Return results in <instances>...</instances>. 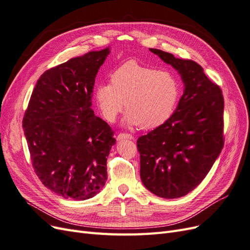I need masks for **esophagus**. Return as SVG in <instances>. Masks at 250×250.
Returning a JSON list of instances; mask_svg holds the SVG:
<instances>
[{"mask_svg":"<svg viewBox=\"0 0 250 250\" xmlns=\"http://www.w3.org/2000/svg\"><path fill=\"white\" fill-rule=\"evenodd\" d=\"M117 139L118 140H123V139H134V136L131 135V134H125V133H120L118 136H117Z\"/></svg>","mask_w":250,"mask_h":250,"instance_id":"esophagus-1","label":"esophagus"}]
</instances>
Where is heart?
Wrapping results in <instances>:
<instances>
[{"instance_id": "1", "label": "heart", "mask_w": 250, "mask_h": 250, "mask_svg": "<svg viewBox=\"0 0 250 250\" xmlns=\"http://www.w3.org/2000/svg\"><path fill=\"white\" fill-rule=\"evenodd\" d=\"M180 98L179 80L170 71L157 70L130 60L111 75V84H99L94 99L104 118L114 123L126 110L125 124L152 128L171 116Z\"/></svg>"}]
</instances>
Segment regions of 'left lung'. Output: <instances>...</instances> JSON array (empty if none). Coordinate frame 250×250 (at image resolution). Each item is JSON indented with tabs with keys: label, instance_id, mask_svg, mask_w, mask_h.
<instances>
[{
	"label": "left lung",
	"instance_id": "left-lung-1",
	"mask_svg": "<svg viewBox=\"0 0 250 250\" xmlns=\"http://www.w3.org/2000/svg\"><path fill=\"white\" fill-rule=\"evenodd\" d=\"M179 71L185 85L174 113L137 140L144 186L163 198H179L203 182L223 147L224 100L198 63L149 49Z\"/></svg>",
	"mask_w": 250,
	"mask_h": 250
}]
</instances>
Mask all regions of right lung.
Wrapping results in <instances>:
<instances>
[{
  "instance_id": "add662e5",
  "label": "right lung",
  "mask_w": 250,
  "mask_h": 250,
  "mask_svg": "<svg viewBox=\"0 0 250 250\" xmlns=\"http://www.w3.org/2000/svg\"><path fill=\"white\" fill-rule=\"evenodd\" d=\"M109 47L72 58L40 76L22 119L34 170L64 198L95 196L107 180L113 131L91 109L95 77Z\"/></svg>"
}]
</instances>
